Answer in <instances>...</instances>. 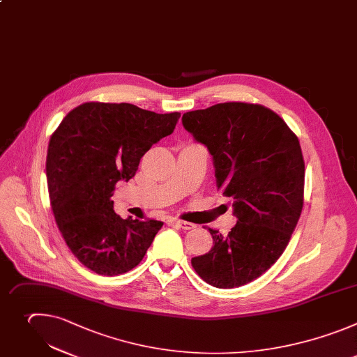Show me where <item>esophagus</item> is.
I'll list each match as a JSON object with an SVG mask.
<instances>
[{
	"instance_id": "obj_1",
	"label": "esophagus",
	"mask_w": 357,
	"mask_h": 357,
	"mask_svg": "<svg viewBox=\"0 0 357 357\" xmlns=\"http://www.w3.org/2000/svg\"><path fill=\"white\" fill-rule=\"evenodd\" d=\"M172 225H174V227H178V228H181V229H192L195 225L194 224H191V222H187V221H181V220H176V218H173V220H170L169 221Z\"/></svg>"
}]
</instances>
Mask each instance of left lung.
Segmentation results:
<instances>
[{"mask_svg": "<svg viewBox=\"0 0 357 357\" xmlns=\"http://www.w3.org/2000/svg\"><path fill=\"white\" fill-rule=\"evenodd\" d=\"M184 128L211 153L218 188L232 199L236 225L208 228L212 249L191 259L217 289L266 273L286 250L304 205L305 163L297 135L260 104L222 102L183 115Z\"/></svg>", "mask_w": 357, "mask_h": 357, "instance_id": "1", "label": "left lung"}]
</instances>
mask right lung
I'll return each instance as SVG.
<instances>
[{
  "label": "right lung",
  "instance_id": "1",
  "mask_svg": "<svg viewBox=\"0 0 357 357\" xmlns=\"http://www.w3.org/2000/svg\"><path fill=\"white\" fill-rule=\"evenodd\" d=\"M178 118L180 112L156 114L128 102H84L52 133L46 177L53 215L71 253L91 271L132 270L163 227L155 220H122L111 197Z\"/></svg>",
  "mask_w": 357,
  "mask_h": 357
}]
</instances>
